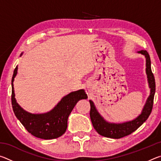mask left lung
Returning <instances> with one entry per match:
<instances>
[{"mask_svg":"<svg viewBox=\"0 0 161 161\" xmlns=\"http://www.w3.org/2000/svg\"><path fill=\"white\" fill-rule=\"evenodd\" d=\"M146 58V73L148 76V80L150 88H151V94L148 97L147 102L144 106L142 113L140 114L136 119L123 124H109L103 119L100 114L98 113L94 103L90 100V118L92 125L94 129L97 130L99 134L104 137L111 138H121L124 136L132 133L133 131L139 128L144 122H145L151 114L153 105V99L155 92H156V81H155L154 75L153 74L151 67V59L149 54L146 50H141L138 52Z\"/></svg>","mask_w":161,"mask_h":161,"instance_id":"1","label":"left lung"}]
</instances>
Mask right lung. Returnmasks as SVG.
Returning a JSON list of instances; mask_svg holds the SVG:
<instances>
[{
	"label": "right lung",
	"instance_id": "obj_1",
	"mask_svg": "<svg viewBox=\"0 0 161 161\" xmlns=\"http://www.w3.org/2000/svg\"><path fill=\"white\" fill-rule=\"evenodd\" d=\"M18 67L15 68L12 78L11 102L13 111L28 131L35 137L42 139H53L62 136L67 128V119L71 111L79 100L86 99L84 90L71 92L61 99L50 112L42 114H32L23 110L15 99L13 80L17 74Z\"/></svg>",
	"mask_w": 161,
	"mask_h": 161
}]
</instances>
